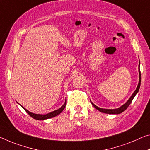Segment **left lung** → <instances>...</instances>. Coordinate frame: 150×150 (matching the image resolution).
<instances>
[{
  "label": "left lung",
  "mask_w": 150,
  "mask_h": 150,
  "mask_svg": "<svg viewBox=\"0 0 150 150\" xmlns=\"http://www.w3.org/2000/svg\"><path fill=\"white\" fill-rule=\"evenodd\" d=\"M139 83L137 85V87L136 88V89H135V91L134 92V93L132 94V96L130 97V98L128 99V101L125 103V104H123L122 106H121L120 108H119L117 109H102L99 108V107L96 106L95 104H93L91 101V103L95 108H96L97 110L101 111L102 113H108V114H120L121 113H122L123 111H124L125 109H126L129 105H130V103H132V101H133V99H134V97L135 96V95H136L137 93L139 91V87H140V85H141V72H140V70H139Z\"/></svg>",
  "instance_id": "1"
}]
</instances>
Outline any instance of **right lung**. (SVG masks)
Instances as JSON below:
<instances>
[{"label":"right lung","instance_id":"1","mask_svg":"<svg viewBox=\"0 0 150 150\" xmlns=\"http://www.w3.org/2000/svg\"><path fill=\"white\" fill-rule=\"evenodd\" d=\"M65 105H66V101L65 102V103H64V105L61 107V108L57 109L55 111H52L51 113L45 114V115H42V114H35V113H31L29 111L27 110L25 108H23L22 105H21V107H22V108L26 111V112H27L28 115H29L30 117H33V119H35V120H47V119L54 117H55V116L58 115L59 114H60L63 111V109L65 108Z\"/></svg>","mask_w":150,"mask_h":150}]
</instances>
